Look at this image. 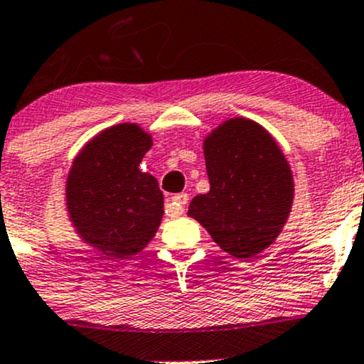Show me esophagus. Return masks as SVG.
<instances>
[{
    "instance_id": "34e87169",
    "label": "esophagus",
    "mask_w": 364,
    "mask_h": 364,
    "mask_svg": "<svg viewBox=\"0 0 364 364\" xmlns=\"http://www.w3.org/2000/svg\"><path fill=\"white\" fill-rule=\"evenodd\" d=\"M188 200H190V196H188L186 193H178V195H174V196H173V203H174V205H178V208H179V214H181V212L185 210V207H186Z\"/></svg>"
}]
</instances>
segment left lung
<instances>
[{
    "label": "left lung",
    "instance_id": "obj_1",
    "mask_svg": "<svg viewBox=\"0 0 364 364\" xmlns=\"http://www.w3.org/2000/svg\"><path fill=\"white\" fill-rule=\"evenodd\" d=\"M210 191L188 214L224 252L252 258L272 245L292 203V176L275 140L255 121L235 118L203 144Z\"/></svg>",
    "mask_w": 364,
    "mask_h": 364
}]
</instances>
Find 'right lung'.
<instances>
[{
    "label": "right lung",
    "instance_id": "add662e5",
    "mask_svg": "<svg viewBox=\"0 0 364 364\" xmlns=\"http://www.w3.org/2000/svg\"><path fill=\"white\" fill-rule=\"evenodd\" d=\"M152 139L136 124L104 129L75 159L66 203L83 241L111 258L136 255L156 235L164 196L139 169Z\"/></svg>",
    "mask_w": 364,
    "mask_h": 364
}]
</instances>
